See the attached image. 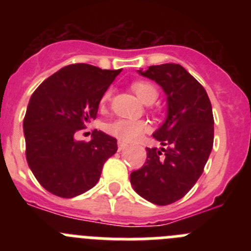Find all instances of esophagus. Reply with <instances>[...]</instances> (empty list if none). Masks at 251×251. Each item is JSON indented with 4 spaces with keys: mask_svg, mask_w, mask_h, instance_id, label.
<instances>
[{
    "mask_svg": "<svg viewBox=\"0 0 251 251\" xmlns=\"http://www.w3.org/2000/svg\"><path fill=\"white\" fill-rule=\"evenodd\" d=\"M127 147H128V145H126L124 142H122V141L118 142V150H119V151L126 150V148H127Z\"/></svg>",
    "mask_w": 251,
    "mask_h": 251,
    "instance_id": "esophagus-1",
    "label": "esophagus"
}]
</instances>
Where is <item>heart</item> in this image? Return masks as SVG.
<instances>
[{"label":"heart","mask_w":251,"mask_h":251,"mask_svg":"<svg viewBox=\"0 0 251 251\" xmlns=\"http://www.w3.org/2000/svg\"><path fill=\"white\" fill-rule=\"evenodd\" d=\"M133 92L141 99L143 103L147 100H156L157 98V89L156 86L152 85L147 81H136L132 85ZM110 90L103 95L101 103H105L110 99ZM106 132L117 137L119 141L123 142H136L137 139L141 138L143 133L148 130V124L145 121H136V119H117L112 123L106 124Z\"/></svg>","instance_id":"obj_1"}]
</instances>
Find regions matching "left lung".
<instances>
[{
	"instance_id": "8db88e82",
	"label": "left lung",
	"mask_w": 251,
	"mask_h": 251,
	"mask_svg": "<svg viewBox=\"0 0 251 251\" xmlns=\"http://www.w3.org/2000/svg\"><path fill=\"white\" fill-rule=\"evenodd\" d=\"M166 94L167 113L152 136L161 148H147L145 166L130 174L133 190L156 205L182 199L203 172L214 145V117L207 93L178 64L137 70Z\"/></svg>"
}]
</instances>
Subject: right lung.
Returning <instances> with one entry per match:
<instances>
[{
    "label": "right lung",
    "instance_id": "1",
    "mask_svg": "<svg viewBox=\"0 0 251 251\" xmlns=\"http://www.w3.org/2000/svg\"><path fill=\"white\" fill-rule=\"evenodd\" d=\"M121 72L73 64L49 76L31 95L24 119L26 159L51 194L70 199L93 188L104 162L118 150L117 139L101 130H93L89 142L75 134L95 119L104 93Z\"/></svg>",
    "mask_w": 251,
    "mask_h": 251
}]
</instances>
